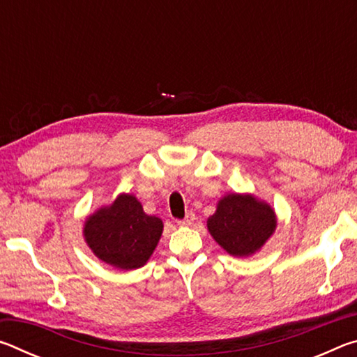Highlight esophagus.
<instances>
[{"mask_svg":"<svg viewBox=\"0 0 357 357\" xmlns=\"http://www.w3.org/2000/svg\"><path fill=\"white\" fill-rule=\"evenodd\" d=\"M193 220H195V215H193L192 213H189L187 214L183 220H178V225H181V227H189V225H192L193 223Z\"/></svg>","mask_w":357,"mask_h":357,"instance_id":"obj_1","label":"esophagus"}]
</instances>
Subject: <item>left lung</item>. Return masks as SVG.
I'll list each match as a JSON object with an SVG mask.
<instances>
[{
  "label": "left lung",
  "mask_w": 357,
  "mask_h": 357,
  "mask_svg": "<svg viewBox=\"0 0 357 357\" xmlns=\"http://www.w3.org/2000/svg\"><path fill=\"white\" fill-rule=\"evenodd\" d=\"M277 227L274 209L250 193H228L208 219V229L233 257H250L264 245Z\"/></svg>",
  "instance_id": "1"
}]
</instances>
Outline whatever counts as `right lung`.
Masks as SVG:
<instances>
[{"label":"right lung","mask_w":357,"mask_h":357,"mask_svg":"<svg viewBox=\"0 0 357 357\" xmlns=\"http://www.w3.org/2000/svg\"><path fill=\"white\" fill-rule=\"evenodd\" d=\"M164 223L148 215L130 193H121L110 206L96 211L84 222L89 249L113 268L130 271L146 264L162 236Z\"/></svg>","instance_id":"1"}]
</instances>
